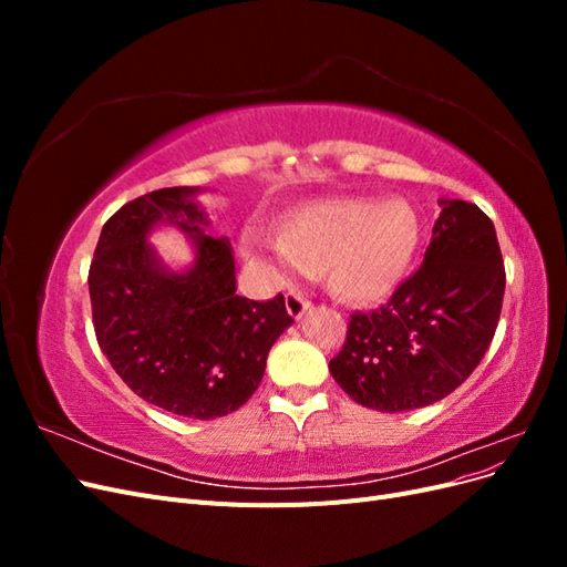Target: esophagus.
<instances>
[{"label":"esophagus","instance_id":"obj_1","mask_svg":"<svg viewBox=\"0 0 567 567\" xmlns=\"http://www.w3.org/2000/svg\"><path fill=\"white\" fill-rule=\"evenodd\" d=\"M310 307H312V302L305 300V298L298 296V293H288V296H286V310H288V315L293 317V319H302L305 312L310 310Z\"/></svg>","mask_w":567,"mask_h":567}]
</instances>
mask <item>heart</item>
Wrapping results in <instances>:
<instances>
[{"instance_id":"1","label":"heart","mask_w":567,"mask_h":567,"mask_svg":"<svg viewBox=\"0 0 567 567\" xmlns=\"http://www.w3.org/2000/svg\"><path fill=\"white\" fill-rule=\"evenodd\" d=\"M421 236L419 213L404 198L331 196L286 210L279 238L246 229L241 248L274 281L323 271L340 300L373 305L404 284Z\"/></svg>"}]
</instances>
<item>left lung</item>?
Here are the masks:
<instances>
[{
	"label": "left lung",
	"mask_w": 567,
	"mask_h": 567,
	"mask_svg": "<svg viewBox=\"0 0 567 567\" xmlns=\"http://www.w3.org/2000/svg\"><path fill=\"white\" fill-rule=\"evenodd\" d=\"M421 269L388 305L354 312L331 375L375 411L440 402L485 357L502 315L506 271L492 219L466 200L440 198Z\"/></svg>",
	"instance_id": "obj_1"
}]
</instances>
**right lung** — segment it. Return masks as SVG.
<instances>
[{"label": "right lung", "mask_w": 567, "mask_h": 567, "mask_svg": "<svg viewBox=\"0 0 567 567\" xmlns=\"http://www.w3.org/2000/svg\"><path fill=\"white\" fill-rule=\"evenodd\" d=\"M198 194L173 186L125 203L101 229L90 298L99 348L127 388L169 414L210 421L250 400L293 319L281 293L267 302L236 293L231 244L205 234ZM158 226L189 236L186 268L157 257L147 236Z\"/></svg>", "instance_id": "1"}]
</instances>
